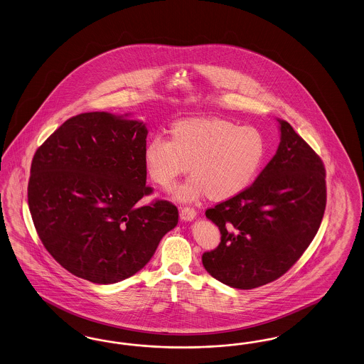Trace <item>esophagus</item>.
I'll return each mask as SVG.
<instances>
[{"label":"esophagus","instance_id":"obj_1","mask_svg":"<svg viewBox=\"0 0 364 364\" xmlns=\"http://www.w3.org/2000/svg\"><path fill=\"white\" fill-rule=\"evenodd\" d=\"M180 217L183 220H192L196 217V210L191 205H183L180 207Z\"/></svg>","mask_w":364,"mask_h":364}]
</instances>
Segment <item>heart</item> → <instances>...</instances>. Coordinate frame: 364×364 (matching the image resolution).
I'll return each mask as SVG.
<instances>
[{
  "label": "heart",
  "instance_id": "1",
  "mask_svg": "<svg viewBox=\"0 0 364 364\" xmlns=\"http://www.w3.org/2000/svg\"><path fill=\"white\" fill-rule=\"evenodd\" d=\"M171 134L147 141L145 164L150 177L165 188L187 173L191 164L193 175L173 189L180 200L207 193L214 200L237 196L255 180L265 156L260 131L223 119L183 120Z\"/></svg>",
  "mask_w": 364,
  "mask_h": 364
}]
</instances>
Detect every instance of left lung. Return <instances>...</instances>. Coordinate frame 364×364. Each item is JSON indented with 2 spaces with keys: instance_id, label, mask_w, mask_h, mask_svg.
Segmentation results:
<instances>
[{
  "instance_id": "8db88e82",
  "label": "left lung",
  "mask_w": 364,
  "mask_h": 364,
  "mask_svg": "<svg viewBox=\"0 0 364 364\" xmlns=\"http://www.w3.org/2000/svg\"><path fill=\"white\" fill-rule=\"evenodd\" d=\"M279 123L277 154L255 183L205 210L220 242L204 252L203 267L234 289L252 290L284 275L316 237L325 213L323 162L290 123Z\"/></svg>"
}]
</instances>
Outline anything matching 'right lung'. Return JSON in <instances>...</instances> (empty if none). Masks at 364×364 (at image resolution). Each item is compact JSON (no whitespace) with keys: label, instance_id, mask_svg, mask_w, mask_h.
Segmentation results:
<instances>
[{"label":"right lung","instance_id":"obj_1","mask_svg":"<svg viewBox=\"0 0 364 364\" xmlns=\"http://www.w3.org/2000/svg\"><path fill=\"white\" fill-rule=\"evenodd\" d=\"M145 124L108 112L68 119L33 154L28 207L47 252L65 269L111 284L142 269L178 220L146 186Z\"/></svg>","mask_w":364,"mask_h":364}]
</instances>
